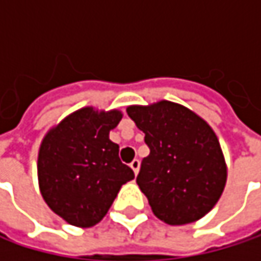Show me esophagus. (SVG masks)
I'll return each instance as SVG.
<instances>
[{
  "label": "esophagus",
  "mask_w": 261,
  "mask_h": 261,
  "mask_svg": "<svg viewBox=\"0 0 261 261\" xmlns=\"http://www.w3.org/2000/svg\"><path fill=\"white\" fill-rule=\"evenodd\" d=\"M130 166H131V169L134 171V174L137 175V172H139V168H140V160L139 159H134L133 162L130 163Z\"/></svg>",
  "instance_id": "34e87169"
}]
</instances>
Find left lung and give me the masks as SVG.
<instances>
[{"label": "left lung", "mask_w": 261, "mask_h": 261, "mask_svg": "<svg viewBox=\"0 0 261 261\" xmlns=\"http://www.w3.org/2000/svg\"><path fill=\"white\" fill-rule=\"evenodd\" d=\"M127 113L145 133L149 155L136 181L152 213L169 225H184L207 215L221 198L227 166L210 125L171 101L131 106Z\"/></svg>", "instance_id": "left-lung-1"}]
</instances>
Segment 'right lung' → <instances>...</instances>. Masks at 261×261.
I'll list each match as a JSON object with an SVG mask.
<instances>
[{
    "mask_svg": "<svg viewBox=\"0 0 261 261\" xmlns=\"http://www.w3.org/2000/svg\"><path fill=\"white\" fill-rule=\"evenodd\" d=\"M122 115L81 109L49 131L39 149L40 193L48 207L75 227L98 224L122 184L134 178L109 139Z\"/></svg>",
    "mask_w": 261,
    "mask_h": 261,
    "instance_id": "add662e5",
    "label": "right lung"
}]
</instances>
